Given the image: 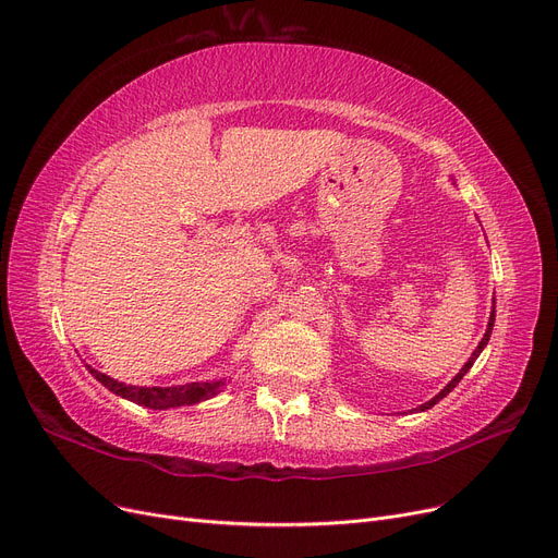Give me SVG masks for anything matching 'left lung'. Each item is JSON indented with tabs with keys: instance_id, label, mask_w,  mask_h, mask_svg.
<instances>
[{
	"instance_id": "1",
	"label": "left lung",
	"mask_w": 558,
	"mask_h": 558,
	"mask_svg": "<svg viewBox=\"0 0 558 558\" xmlns=\"http://www.w3.org/2000/svg\"><path fill=\"white\" fill-rule=\"evenodd\" d=\"M493 326H495V310H493V314H490V322H488V330H486V335H483V339H481V344H478V347L474 349L472 357H470V360L465 362V367H463V369H460V372H458V374H456V376L451 378V383H449V385L445 387V390H442L440 395H435V397H433L430 401H426L424 405H420V410H428V408H433V405H435V403H438V401H440L442 397H447V395H449V392L453 390V387H456V385L460 383V378H463V376H465V374L470 372V367L474 365V360L478 357V353L483 351V347H486V344H488V339H490V332H493Z\"/></svg>"
}]
</instances>
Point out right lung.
I'll list each match as a JSON object with an SVG mask.
<instances>
[{
	"mask_svg": "<svg viewBox=\"0 0 558 558\" xmlns=\"http://www.w3.org/2000/svg\"><path fill=\"white\" fill-rule=\"evenodd\" d=\"M88 369L113 395L130 399L138 405L153 408V410L201 403L205 399H211L214 395H219L223 390V385H226L223 380H211V383H186V385H175V387H136V385L118 383V380L109 378L107 374L93 369V367H88Z\"/></svg>",
	"mask_w": 558,
	"mask_h": 558,
	"instance_id": "obj_1",
	"label": "right lung"
}]
</instances>
